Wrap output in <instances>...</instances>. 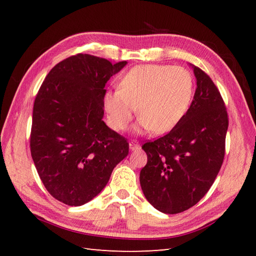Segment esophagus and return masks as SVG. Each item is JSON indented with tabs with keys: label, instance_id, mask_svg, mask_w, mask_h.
<instances>
[{
	"label": "esophagus",
	"instance_id": "34e87169",
	"mask_svg": "<svg viewBox=\"0 0 256 256\" xmlns=\"http://www.w3.org/2000/svg\"><path fill=\"white\" fill-rule=\"evenodd\" d=\"M130 150H140V144L138 143V142H135V140H131V142H130Z\"/></svg>",
	"mask_w": 256,
	"mask_h": 256
}]
</instances>
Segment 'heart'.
Returning a JSON list of instances; mask_svg holds the SVG:
<instances>
[{
	"label": "heart",
	"mask_w": 256,
	"mask_h": 256,
	"mask_svg": "<svg viewBox=\"0 0 256 256\" xmlns=\"http://www.w3.org/2000/svg\"><path fill=\"white\" fill-rule=\"evenodd\" d=\"M194 79L187 69L170 64H140L122 78L120 89L108 90L103 106L111 128L124 131L135 112L136 132H170L188 111Z\"/></svg>",
	"instance_id": "heart-1"
}]
</instances>
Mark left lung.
I'll return each instance as SVG.
<instances>
[{
  "mask_svg": "<svg viewBox=\"0 0 256 256\" xmlns=\"http://www.w3.org/2000/svg\"><path fill=\"white\" fill-rule=\"evenodd\" d=\"M197 88L188 111L172 131L142 148L148 164L140 174L143 194L155 209L175 214L208 192L224 158L228 114L219 90L189 64Z\"/></svg>",
  "mask_w": 256,
  "mask_h": 256,
  "instance_id": "obj_1",
  "label": "left lung"
}]
</instances>
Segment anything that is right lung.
Masks as SVG:
<instances>
[{
    "mask_svg": "<svg viewBox=\"0 0 256 256\" xmlns=\"http://www.w3.org/2000/svg\"><path fill=\"white\" fill-rule=\"evenodd\" d=\"M128 62L78 54L47 74L32 108L30 153L54 198L82 206L106 186L128 143L103 121L106 84Z\"/></svg>",
    "mask_w": 256,
    "mask_h": 256,
    "instance_id": "right-lung-1",
    "label": "right lung"
}]
</instances>
